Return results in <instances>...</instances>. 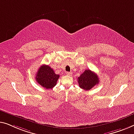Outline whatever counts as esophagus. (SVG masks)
<instances>
[{
	"label": "esophagus",
	"mask_w": 134,
	"mask_h": 134,
	"mask_svg": "<svg viewBox=\"0 0 134 134\" xmlns=\"http://www.w3.org/2000/svg\"><path fill=\"white\" fill-rule=\"evenodd\" d=\"M65 73H66V75H68V76H71V75H72V73H71V72H68V71H67V72Z\"/></svg>",
	"instance_id": "1"
}]
</instances>
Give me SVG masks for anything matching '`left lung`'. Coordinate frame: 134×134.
<instances>
[{"label":"left lung","mask_w":134,"mask_h":134,"mask_svg":"<svg viewBox=\"0 0 134 134\" xmlns=\"http://www.w3.org/2000/svg\"><path fill=\"white\" fill-rule=\"evenodd\" d=\"M99 81L98 75L90 70H86L78 78V82L80 87L86 90L91 89L99 83Z\"/></svg>","instance_id":"left-lung-1"}]
</instances>
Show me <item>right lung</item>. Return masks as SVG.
Here are the masks:
<instances>
[{
    "label": "right lung",
    "mask_w": 134,
    "mask_h": 134,
    "mask_svg": "<svg viewBox=\"0 0 134 134\" xmlns=\"http://www.w3.org/2000/svg\"><path fill=\"white\" fill-rule=\"evenodd\" d=\"M59 78V75L56 74L53 70L47 65L41 66L36 74V81L46 89L54 87Z\"/></svg>",
    "instance_id": "1"
}]
</instances>
